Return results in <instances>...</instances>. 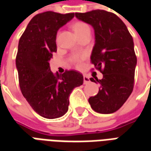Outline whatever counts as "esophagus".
<instances>
[{
    "mask_svg": "<svg viewBox=\"0 0 151 151\" xmlns=\"http://www.w3.org/2000/svg\"><path fill=\"white\" fill-rule=\"evenodd\" d=\"M83 80H84V84H87V83L90 82V78H89L87 76H83Z\"/></svg>",
    "mask_w": 151,
    "mask_h": 151,
    "instance_id": "esophagus-1",
    "label": "esophagus"
}]
</instances>
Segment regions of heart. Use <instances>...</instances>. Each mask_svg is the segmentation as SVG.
<instances>
[{
    "mask_svg": "<svg viewBox=\"0 0 151 151\" xmlns=\"http://www.w3.org/2000/svg\"><path fill=\"white\" fill-rule=\"evenodd\" d=\"M73 31H74V33H75L77 36H78L80 35L87 33V32L91 33L90 27L86 23L82 22H75L74 24L73 25ZM82 56H78V55H74L72 57L73 61H74L75 63H79L82 60Z\"/></svg>",
    "mask_w": 151,
    "mask_h": 151,
    "instance_id": "obj_1",
    "label": "heart"
}]
</instances>
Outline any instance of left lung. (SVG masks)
I'll return each instance as SVG.
<instances>
[{"mask_svg":"<svg viewBox=\"0 0 151 151\" xmlns=\"http://www.w3.org/2000/svg\"><path fill=\"white\" fill-rule=\"evenodd\" d=\"M75 17L94 28L95 42L91 60L103 73L100 80L91 78L100 88L97 95L89 98V104L96 112L113 113L133 91L137 65L133 37L122 20L111 12L97 9L75 13Z\"/></svg>","mask_w":151,"mask_h":151,"instance_id":"left-lung-1","label":"left lung"}]
</instances>
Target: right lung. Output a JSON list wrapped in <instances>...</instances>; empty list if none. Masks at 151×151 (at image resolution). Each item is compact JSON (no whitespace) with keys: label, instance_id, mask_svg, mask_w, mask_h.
I'll return each instance as SVG.
<instances>
[{"label":"right lung","instance_id":"add662e5","mask_svg":"<svg viewBox=\"0 0 151 151\" xmlns=\"http://www.w3.org/2000/svg\"><path fill=\"white\" fill-rule=\"evenodd\" d=\"M74 17L47 11L35 15L19 40L16 67L19 86L28 104L40 116L55 119L69 109V95L83 83V76L76 70L53 74L49 61L56 52V34Z\"/></svg>","mask_w":151,"mask_h":151}]
</instances>
